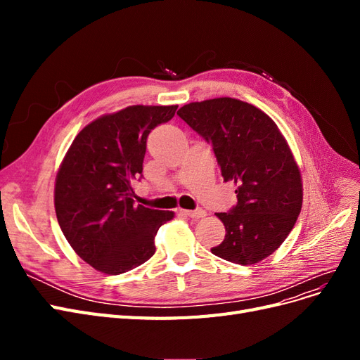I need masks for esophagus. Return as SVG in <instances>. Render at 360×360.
<instances>
[{"instance_id":"esophagus-1","label":"esophagus","mask_w":360,"mask_h":360,"mask_svg":"<svg viewBox=\"0 0 360 360\" xmlns=\"http://www.w3.org/2000/svg\"><path fill=\"white\" fill-rule=\"evenodd\" d=\"M184 214L192 217V219H200V217H204L207 213L202 209H197V210H184Z\"/></svg>"}]
</instances>
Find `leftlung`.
<instances>
[{
  "mask_svg": "<svg viewBox=\"0 0 360 360\" xmlns=\"http://www.w3.org/2000/svg\"><path fill=\"white\" fill-rule=\"evenodd\" d=\"M177 114L213 147L224 181L237 186V204L216 213L226 234L212 254L242 266L274 254L303 200L299 167L274 120L233 97L192 102Z\"/></svg>",
  "mask_w": 360,
  "mask_h": 360,
  "instance_id": "8db88e82",
  "label": "left lung"
}]
</instances>
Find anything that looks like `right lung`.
Instances as JSON below:
<instances>
[{
    "label": "right lung",
    "mask_w": 360,
    "mask_h": 360,
    "mask_svg": "<svg viewBox=\"0 0 360 360\" xmlns=\"http://www.w3.org/2000/svg\"><path fill=\"white\" fill-rule=\"evenodd\" d=\"M177 105H134L102 115L76 135L56 179L61 231L85 263L106 275L132 270L156 252L155 236L172 212L135 204L147 136Z\"/></svg>",
    "instance_id": "obj_1"
}]
</instances>
